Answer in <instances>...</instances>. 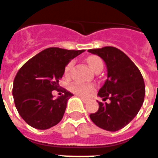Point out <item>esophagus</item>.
Here are the masks:
<instances>
[{
    "instance_id": "1",
    "label": "esophagus",
    "mask_w": 158,
    "mask_h": 158,
    "mask_svg": "<svg viewBox=\"0 0 158 158\" xmlns=\"http://www.w3.org/2000/svg\"><path fill=\"white\" fill-rule=\"evenodd\" d=\"M78 96H79V98H80V99H82L83 100V102H87V99H86L85 97V96H81V95H78Z\"/></svg>"
}]
</instances>
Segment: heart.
Instances as JSON below:
<instances>
[{
    "label": "heart",
    "mask_w": 158,
    "mask_h": 158,
    "mask_svg": "<svg viewBox=\"0 0 158 158\" xmlns=\"http://www.w3.org/2000/svg\"><path fill=\"white\" fill-rule=\"evenodd\" d=\"M86 62L89 64V68L92 69L93 71L96 72V70L100 68H102V59L96 56H89L86 58ZM73 64H74V62L73 61H71L68 63V65L66 66L65 68V75H69L71 70H72L73 67ZM70 88L72 89L73 91L78 93L79 95H83L85 96L86 94H88L90 91H92L94 89V86L92 85H85V84H81V83L79 82H73L70 85Z\"/></svg>",
    "instance_id": "heart-1"
}]
</instances>
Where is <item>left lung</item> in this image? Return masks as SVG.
<instances>
[{"instance_id": "1", "label": "left lung", "mask_w": 158, "mask_h": 158, "mask_svg": "<svg viewBox=\"0 0 158 158\" xmlns=\"http://www.w3.org/2000/svg\"><path fill=\"white\" fill-rule=\"evenodd\" d=\"M88 52L99 56L105 62L107 79L99 89L103 102L89 118L100 128L117 131L125 127L139 113L144 102L146 88L144 79L135 64L119 49L105 46Z\"/></svg>"}]
</instances>
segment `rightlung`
<instances>
[{"mask_svg": "<svg viewBox=\"0 0 158 158\" xmlns=\"http://www.w3.org/2000/svg\"><path fill=\"white\" fill-rule=\"evenodd\" d=\"M85 50H65L50 47L25 62L16 74L12 96L19 115L29 125L47 129L56 125L65 113L72 93L55 98L52 90L60 88L65 67Z\"/></svg>", "mask_w": 158, "mask_h": 158, "instance_id": "add662e5", "label": "right lung"}]
</instances>
